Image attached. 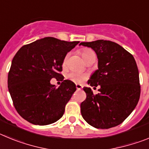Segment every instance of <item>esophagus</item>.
Returning a JSON list of instances; mask_svg holds the SVG:
<instances>
[{
    "label": "esophagus",
    "mask_w": 149,
    "mask_h": 149,
    "mask_svg": "<svg viewBox=\"0 0 149 149\" xmlns=\"http://www.w3.org/2000/svg\"><path fill=\"white\" fill-rule=\"evenodd\" d=\"M76 88H77V89L80 90V89H82L83 86L81 85V84H76Z\"/></svg>",
    "instance_id": "obj_1"
}]
</instances>
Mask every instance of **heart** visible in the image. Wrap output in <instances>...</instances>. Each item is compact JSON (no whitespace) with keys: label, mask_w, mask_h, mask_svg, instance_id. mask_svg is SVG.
I'll return each mask as SVG.
<instances>
[{"label":"heart","mask_w":149,"mask_h":149,"mask_svg":"<svg viewBox=\"0 0 149 149\" xmlns=\"http://www.w3.org/2000/svg\"><path fill=\"white\" fill-rule=\"evenodd\" d=\"M81 56H82L84 61L86 62V60H89V59L90 58V57H92L93 56H95V54L94 51L92 49H90V48H84V49L81 51ZM68 56V54H66V56H65V58H64V60H63V64H65V63ZM87 77H88L86 74L77 73V72H72L67 74V78L69 79V80L72 81V82L76 83V84H81V83L84 82V81L87 79Z\"/></svg>","instance_id":"1"}]
</instances>
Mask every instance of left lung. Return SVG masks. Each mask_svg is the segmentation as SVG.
Segmentation results:
<instances>
[{"instance_id":"left-lung-1","label":"left lung","mask_w":149,"mask_h":149,"mask_svg":"<svg viewBox=\"0 0 149 149\" xmlns=\"http://www.w3.org/2000/svg\"><path fill=\"white\" fill-rule=\"evenodd\" d=\"M80 45L91 48L97 54L98 69L88 84L101 86L97 95L90 88L84 87L86 98L81 104V115L96 128L119 125L132 113L140 96L136 61L131 54L111 41L100 39Z\"/></svg>"}]
</instances>
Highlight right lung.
<instances>
[{"label": "right lung", "mask_w": 149, "mask_h": 149, "mask_svg": "<svg viewBox=\"0 0 149 149\" xmlns=\"http://www.w3.org/2000/svg\"><path fill=\"white\" fill-rule=\"evenodd\" d=\"M80 42L45 37L22 46L15 54L8 74V89L15 110L33 125H50L63 116L76 90L60 72L67 53ZM52 78L63 81L56 88Z\"/></svg>", "instance_id": "obj_1"}]
</instances>
